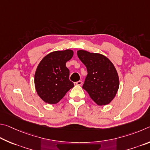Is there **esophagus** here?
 Masks as SVG:
<instances>
[{"instance_id": "esophagus-1", "label": "esophagus", "mask_w": 150, "mask_h": 150, "mask_svg": "<svg viewBox=\"0 0 150 150\" xmlns=\"http://www.w3.org/2000/svg\"><path fill=\"white\" fill-rule=\"evenodd\" d=\"M75 83V85H78V86H81L82 84V81H81V80H80V81H78V82H75L74 83Z\"/></svg>"}]
</instances>
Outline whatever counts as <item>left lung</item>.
<instances>
[{
    "mask_svg": "<svg viewBox=\"0 0 150 150\" xmlns=\"http://www.w3.org/2000/svg\"><path fill=\"white\" fill-rule=\"evenodd\" d=\"M77 54L88 70L82 88L98 105L111 103L119 88V76L113 64L99 53L79 50Z\"/></svg>",
    "mask_w": 150,
    "mask_h": 150,
    "instance_id": "1",
    "label": "left lung"
}]
</instances>
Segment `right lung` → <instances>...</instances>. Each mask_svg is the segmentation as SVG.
<instances>
[{"instance_id":"add662e5","label":"right lung","mask_w":150,"mask_h":150,"mask_svg":"<svg viewBox=\"0 0 150 150\" xmlns=\"http://www.w3.org/2000/svg\"><path fill=\"white\" fill-rule=\"evenodd\" d=\"M70 49L56 51L47 54L37 68L34 82L37 93L42 100L56 104L74 85L69 80L70 71L66 63L73 57Z\"/></svg>"}]
</instances>
